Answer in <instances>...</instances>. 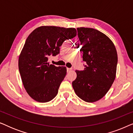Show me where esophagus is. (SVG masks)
<instances>
[{
	"instance_id": "34e87169",
	"label": "esophagus",
	"mask_w": 133,
	"mask_h": 133,
	"mask_svg": "<svg viewBox=\"0 0 133 133\" xmlns=\"http://www.w3.org/2000/svg\"><path fill=\"white\" fill-rule=\"evenodd\" d=\"M66 69H67V72H70V71H71L72 70V69L71 68H67Z\"/></svg>"
}]
</instances>
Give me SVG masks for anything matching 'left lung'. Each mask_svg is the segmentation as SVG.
I'll list each match as a JSON object with an SVG mask.
<instances>
[{
  "label": "left lung",
  "mask_w": 133,
  "mask_h": 133,
  "mask_svg": "<svg viewBox=\"0 0 133 133\" xmlns=\"http://www.w3.org/2000/svg\"><path fill=\"white\" fill-rule=\"evenodd\" d=\"M85 70L76 71L72 85L76 94L87 102H94L107 93L116 75L117 54L108 36L96 29L77 28Z\"/></svg>",
  "instance_id": "obj_1"
}]
</instances>
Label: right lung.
<instances>
[{
    "instance_id": "obj_1",
    "label": "right lung",
    "mask_w": 133,
    "mask_h": 133,
    "mask_svg": "<svg viewBox=\"0 0 133 133\" xmlns=\"http://www.w3.org/2000/svg\"><path fill=\"white\" fill-rule=\"evenodd\" d=\"M76 35L74 28L41 26L27 37L18 64L23 87L34 101L47 102L57 94L66 68L50 64L48 57L59 54L63 42Z\"/></svg>"
}]
</instances>
